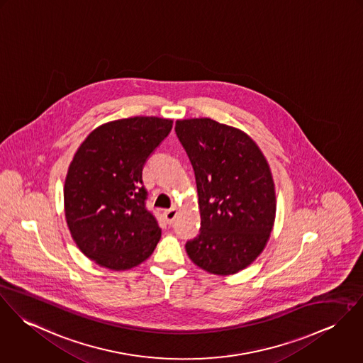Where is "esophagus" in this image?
I'll return each mask as SVG.
<instances>
[{
    "mask_svg": "<svg viewBox=\"0 0 363 363\" xmlns=\"http://www.w3.org/2000/svg\"><path fill=\"white\" fill-rule=\"evenodd\" d=\"M177 214H178V208L177 207H172V208L164 211V218H165L167 224H172L175 217H177Z\"/></svg>",
    "mask_w": 363,
    "mask_h": 363,
    "instance_id": "obj_1",
    "label": "esophagus"
}]
</instances>
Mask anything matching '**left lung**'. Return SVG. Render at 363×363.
<instances>
[{
  "label": "left lung",
  "instance_id": "obj_1",
  "mask_svg": "<svg viewBox=\"0 0 363 363\" xmlns=\"http://www.w3.org/2000/svg\"><path fill=\"white\" fill-rule=\"evenodd\" d=\"M175 133L194 167L201 210L186 253L211 274H235L262 253L274 225L269 162L241 129L210 118L178 120Z\"/></svg>",
  "mask_w": 363,
  "mask_h": 363
}]
</instances>
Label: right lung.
Listing matches in <instances>:
<instances>
[{"instance_id":"add662e5","label":"right lung","mask_w":363,"mask_h":363,"mask_svg":"<svg viewBox=\"0 0 363 363\" xmlns=\"http://www.w3.org/2000/svg\"><path fill=\"white\" fill-rule=\"evenodd\" d=\"M171 128L172 120L157 117L103 123L89 133L69 164L67 224L82 253L101 267L132 269L160 241L157 220L146 208L142 171Z\"/></svg>"}]
</instances>
